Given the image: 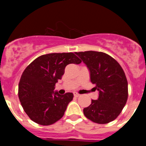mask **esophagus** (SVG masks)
<instances>
[{"label":"esophagus","instance_id":"esophagus-1","mask_svg":"<svg viewBox=\"0 0 146 146\" xmlns=\"http://www.w3.org/2000/svg\"><path fill=\"white\" fill-rule=\"evenodd\" d=\"M74 96H75V97H78V96H80V94H77V92H74Z\"/></svg>","mask_w":146,"mask_h":146}]
</instances>
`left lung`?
<instances>
[{
    "mask_svg": "<svg viewBox=\"0 0 146 146\" xmlns=\"http://www.w3.org/2000/svg\"><path fill=\"white\" fill-rule=\"evenodd\" d=\"M86 65L90 79L99 91L96 100L83 109L85 116L104 124L119 115L128 98V82L123 69L113 58L96 51L75 52Z\"/></svg>",
    "mask_w": 146,
    "mask_h": 146,
    "instance_id": "8db88e82",
    "label": "left lung"
}]
</instances>
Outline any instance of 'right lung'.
Returning <instances> with one entry per match:
<instances>
[{
    "label": "right lung",
    "mask_w": 146,
    "mask_h": 146,
    "mask_svg": "<svg viewBox=\"0 0 146 146\" xmlns=\"http://www.w3.org/2000/svg\"><path fill=\"white\" fill-rule=\"evenodd\" d=\"M80 59L72 52L50 53L35 59L24 70L19 82L18 96L31 119L48 126L64 116L72 93L60 95L54 91L68 64H79Z\"/></svg>",
    "instance_id": "right-lung-1"
}]
</instances>
